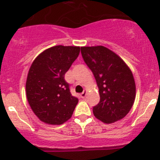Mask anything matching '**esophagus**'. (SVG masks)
I'll return each mask as SVG.
<instances>
[{
  "instance_id": "1",
  "label": "esophagus",
  "mask_w": 160,
  "mask_h": 160,
  "mask_svg": "<svg viewBox=\"0 0 160 160\" xmlns=\"http://www.w3.org/2000/svg\"><path fill=\"white\" fill-rule=\"evenodd\" d=\"M87 92H87V90H84V91H83V92L81 94L82 98H83V99L85 98L86 96H87Z\"/></svg>"
}]
</instances>
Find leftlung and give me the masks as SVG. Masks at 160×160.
Wrapping results in <instances>:
<instances>
[{"label": "left lung", "instance_id": "1", "mask_svg": "<svg viewBox=\"0 0 160 160\" xmlns=\"http://www.w3.org/2000/svg\"><path fill=\"white\" fill-rule=\"evenodd\" d=\"M84 61L92 71L100 93L93 113L104 123H113L129 113L136 98V83L123 59L103 46L82 47Z\"/></svg>", "mask_w": 160, "mask_h": 160}]
</instances>
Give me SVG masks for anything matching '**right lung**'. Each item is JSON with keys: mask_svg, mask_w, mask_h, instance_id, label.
Segmentation results:
<instances>
[{"mask_svg": "<svg viewBox=\"0 0 160 160\" xmlns=\"http://www.w3.org/2000/svg\"><path fill=\"white\" fill-rule=\"evenodd\" d=\"M79 52V47L55 46L39 54L30 66L28 101L36 116L47 124H63L72 117L78 100L71 95L64 74Z\"/></svg>", "mask_w": 160, "mask_h": 160, "instance_id": "add662e5", "label": "right lung"}]
</instances>
